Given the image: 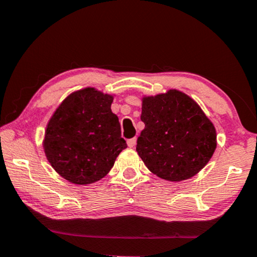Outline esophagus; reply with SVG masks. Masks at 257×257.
<instances>
[{"instance_id": "1", "label": "esophagus", "mask_w": 257, "mask_h": 257, "mask_svg": "<svg viewBox=\"0 0 257 257\" xmlns=\"http://www.w3.org/2000/svg\"><path fill=\"white\" fill-rule=\"evenodd\" d=\"M136 142H137V138H136V137H134V138H130V140H128L127 144H128L129 148H135Z\"/></svg>"}]
</instances>
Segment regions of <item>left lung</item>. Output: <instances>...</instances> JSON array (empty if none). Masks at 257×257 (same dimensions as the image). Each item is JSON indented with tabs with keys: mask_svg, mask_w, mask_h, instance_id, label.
<instances>
[{
	"mask_svg": "<svg viewBox=\"0 0 257 257\" xmlns=\"http://www.w3.org/2000/svg\"><path fill=\"white\" fill-rule=\"evenodd\" d=\"M145 128L137 140L138 156L151 173L181 182L197 175L216 149V129L194 99L177 89L142 98Z\"/></svg>",
	"mask_w": 257,
	"mask_h": 257,
	"instance_id": "obj_1",
	"label": "left lung"
}]
</instances>
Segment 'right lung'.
I'll return each mask as SVG.
<instances>
[{
    "instance_id": "add662e5",
    "label": "right lung",
    "mask_w": 257,
    "mask_h": 257,
    "mask_svg": "<svg viewBox=\"0 0 257 257\" xmlns=\"http://www.w3.org/2000/svg\"><path fill=\"white\" fill-rule=\"evenodd\" d=\"M114 95L87 87L68 95L56 108L44 133L49 164L76 185L106 176L127 143L119 117L112 112Z\"/></svg>"
}]
</instances>
